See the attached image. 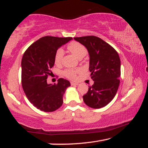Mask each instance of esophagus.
Masks as SVG:
<instances>
[{"mask_svg":"<svg viewBox=\"0 0 148 148\" xmlns=\"http://www.w3.org/2000/svg\"><path fill=\"white\" fill-rule=\"evenodd\" d=\"M71 86H77V85H78V83H77V82H71Z\"/></svg>","mask_w":148,"mask_h":148,"instance_id":"obj_1","label":"esophagus"}]
</instances>
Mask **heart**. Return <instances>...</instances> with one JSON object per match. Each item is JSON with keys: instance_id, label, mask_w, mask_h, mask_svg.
Listing matches in <instances>:
<instances>
[{"instance_id": "obj_1", "label": "heart", "mask_w": 148, "mask_h": 148, "mask_svg": "<svg viewBox=\"0 0 148 148\" xmlns=\"http://www.w3.org/2000/svg\"><path fill=\"white\" fill-rule=\"evenodd\" d=\"M69 51L76 56L77 58L82 59L86 56L87 49L83 44L79 42L73 41L67 46ZM64 56V51L62 49L59 48L56 51L54 56V62L57 66L61 64L62 57ZM79 69H67L62 72V75L64 77L70 79H74L76 77V74L79 72Z\"/></svg>"}]
</instances>
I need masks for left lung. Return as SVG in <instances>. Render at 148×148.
<instances>
[{"mask_svg": "<svg viewBox=\"0 0 148 148\" xmlns=\"http://www.w3.org/2000/svg\"><path fill=\"white\" fill-rule=\"evenodd\" d=\"M74 38L88 50L89 71L94 81L83 96L84 101L92 108H101L112 101L118 89L121 76L119 56L113 47L97 36Z\"/></svg>", "mask_w": 148, "mask_h": 148, "instance_id": "obj_1", "label": "left lung"}]
</instances>
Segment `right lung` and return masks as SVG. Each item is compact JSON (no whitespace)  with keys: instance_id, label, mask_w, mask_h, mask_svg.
Masks as SVG:
<instances>
[{"instance_id":"add662e5","label":"right lung","mask_w":148,"mask_h":148,"mask_svg":"<svg viewBox=\"0 0 148 148\" xmlns=\"http://www.w3.org/2000/svg\"><path fill=\"white\" fill-rule=\"evenodd\" d=\"M72 37L46 36L31 44L25 51L21 61V84L27 98L41 111H56L62 106L63 95L71 86L68 80L59 78L57 84H47L54 65V56L59 47Z\"/></svg>"}]
</instances>
